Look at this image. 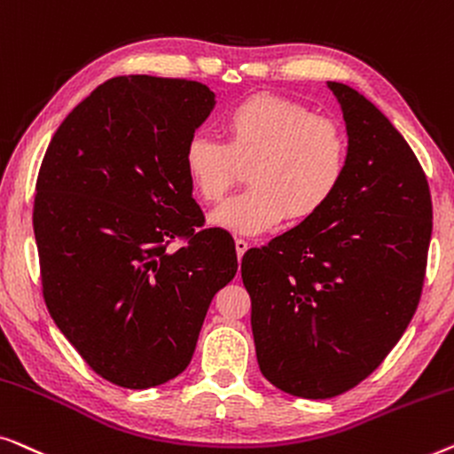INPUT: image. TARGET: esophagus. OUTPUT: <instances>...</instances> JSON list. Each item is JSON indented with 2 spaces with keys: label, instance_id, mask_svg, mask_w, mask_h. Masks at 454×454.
Wrapping results in <instances>:
<instances>
[{
  "label": "esophagus",
  "instance_id": "obj_1",
  "mask_svg": "<svg viewBox=\"0 0 454 454\" xmlns=\"http://www.w3.org/2000/svg\"><path fill=\"white\" fill-rule=\"evenodd\" d=\"M248 240L245 239H236V254H239V259H242V254H245L248 251Z\"/></svg>",
  "mask_w": 454,
  "mask_h": 454
}]
</instances>
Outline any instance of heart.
Segmentation results:
<instances>
[{
  "label": "heart",
  "instance_id": "obj_1",
  "mask_svg": "<svg viewBox=\"0 0 454 454\" xmlns=\"http://www.w3.org/2000/svg\"><path fill=\"white\" fill-rule=\"evenodd\" d=\"M226 142L193 136L184 172L203 201L215 203L248 168L251 187L214 209L212 222L236 234H261L290 220H309L333 200L348 170V136L337 121L296 100L259 94L224 117Z\"/></svg>",
  "mask_w": 454,
  "mask_h": 454
}]
</instances>
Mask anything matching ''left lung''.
<instances>
[{
    "label": "left lung",
    "mask_w": 454,
    "mask_h": 454,
    "mask_svg": "<svg viewBox=\"0 0 454 454\" xmlns=\"http://www.w3.org/2000/svg\"><path fill=\"white\" fill-rule=\"evenodd\" d=\"M348 127L341 187L321 212L240 265L261 372L331 399L374 372L418 309L432 236L424 168L368 98L327 82Z\"/></svg>",
    "instance_id": "1"
}]
</instances>
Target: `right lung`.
<instances>
[{
	"mask_svg": "<svg viewBox=\"0 0 454 454\" xmlns=\"http://www.w3.org/2000/svg\"><path fill=\"white\" fill-rule=\"evenodd\" d=\"M214 105L200 82L119 75L63 119L44 152L33 209L44 304L117 387L181 374L209 302L239 270L232 236L203 228L183 162ZM175 239L184 245L168 252Z\"/></svg>",
	"mask_w": 454,
	"mask_h": 454,
	"instance_id": "right-lung-1",
	"label": "right lung"
}]
</instances>
